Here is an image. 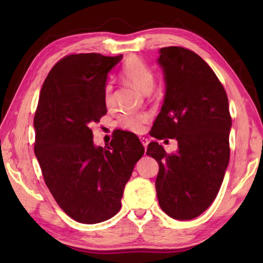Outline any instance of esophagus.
I'll use <instances>...</instances> for the list:
<instances>
[{
	"label": "esophagus",
	"instance_id": "obj_1",
	"mask_svg": "<svg viewBox=\"0 0 263 263\" xmlns=\"http://www.w3.org/2000/svg\"><path fill=\"white\" fill-rule=\"evenodd\" d=\"M140 141H141V143L143 144V147L147 149V146H148V143H149V140L147 138H144V137H140Z\"/></svg>",
	"mask_w": 263,
	"mask_h": 263
}]
</instances>
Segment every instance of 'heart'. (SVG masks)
Instances as JSON below:
<instances>
[{
	"label": "heart",
	"instance_id": "1",
	"mask_svg": "<svg viewBox=\"0 0 263 263\" xmlns=\"http://www.w3.org/2000/svg\"><path fill=\"white\" fill-rule=\"evenodd\" d=\"M123 79L130 85L135 86L144 93H150L155 87V73L152 68L139 57H131L122 70ZM104 102L107 107L114 105V85L113 82H106L104 87ZM150 120V114L147 111L141 113H123L117 117V125L130 132L141 133Z\"/></svg>",
	"mask_w": 263,
	"mask_h": 263
}]
</instances>
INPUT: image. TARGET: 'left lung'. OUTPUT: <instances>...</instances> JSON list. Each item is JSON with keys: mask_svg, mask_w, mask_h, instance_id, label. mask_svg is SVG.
Returning <instances> with one entry per match:
<instances>
[{"mask_svg": "<svg viewBox=\"0 0 263 263\" xmlns=\"http://www.w3.org/2000/svg\"><path fill=\"white\" fill-rule=\"evenodd\" d=\"M159 52L166 95L152 135L176 139L178 150L167 154L158 142H150L147 155L159 165L160 208L174 219H193L214 202L224 180L231 153L230 105L224 86L197 53L180 46Z\"/></svg>", "mask_w": 263, "mask_h": 263, "instance_id": "obj_1", "label": "left lung"}]
</instances>
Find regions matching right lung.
<instances>
[{
  "instance_id": "right-lung-1",
  "label": "right lung",
  "mask_w": 263,
  "mask_h": 263,
  "mask_svg": "<svg viewBox=\"0 0 263 263\" xmlns=\"http://www.w3.org/2000/svg\"><path fill=\"white\" fill-rule=\"evenodd\" d=\"M122 55L70 54L43 83L33 117L35 155L60 208L76 221L97 224L121 209L124 186L144 148L120 130L107 147H95L92 125L107 113L104 87Z\"/></svg>"
}]
</instances>
